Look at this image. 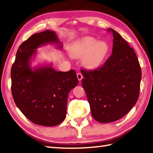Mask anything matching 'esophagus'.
<instances>
[{
	"label": "esophagus",
	"mask_w": 153,
	"mask_h": 153,
	"mask_svg": "<svg viewBox=\"0 0 153 153\" xmlns=\"http://www.w3.org/2000/svg\"><path fill=\"white\" fill-rule=\"evenodd\" d=\"M77 79H78V80H79V81H81V79H83V75L82 74H81V73H77Z\"/></svg>",
	"instance_id": "obj_1"
}]
</instances>
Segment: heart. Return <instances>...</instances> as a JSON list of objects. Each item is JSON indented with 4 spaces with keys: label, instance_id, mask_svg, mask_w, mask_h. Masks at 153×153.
<instances>
[{
    "label": "heart",
    "instance_id": "1",
    "mask_svg": "<svg viewBox=\"0 0 153 153\" xmlns=\"http://www.w3.org/2000/svg\"><path fill=\"white\" fill-rule=\"evenodd\" d=\"M109 45L105 41H97L92 36H85L75 41L70 48L73 58L81 59L83 65L89 70H96L104 65L109 53Z\"/></svg>",
    "mask_w": 153,
    "mask_h": 153
}]
</instances>
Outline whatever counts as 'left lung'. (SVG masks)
I'll list each match as a JSON object with an SVG mask.
<instances>
[{"label":"left lung","mask_w":153,"mask_h":153,"mask_svg":"<svg viewBox=\"0 0 153 153\" xmlns=\"http://www.w3.org/2000/svg\"><path fill=\"white\" fill-rule=\"evenodd\" d=\"M112 55L94 71L82 70V85L93 118L101 123L121 119L136 104L140 94L141 70L136 53L112 28Z\"/></svg>","instance_id":"1"}]
</instances>
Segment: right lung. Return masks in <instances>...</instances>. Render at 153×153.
<instances>
[{"instance_id":"obj_1","label":"right lung","mask_w":153,"mask_h":153,"mask_svg":"<svg viewBox=\"0 0 153 153\" xmlns=\"http://www.w3.org/2000/svg\"><path fill=\"white\" fill-rule=\"evenodd\" d=\"M63 45L55 31L34 34L21 44L11 69L13 100L23 114L38 125L54 126L66 118L70 91L78 84L74 70L58 72L53 63L32 66L38 49L48 44Z\"/></svg>"}]
</instances>
